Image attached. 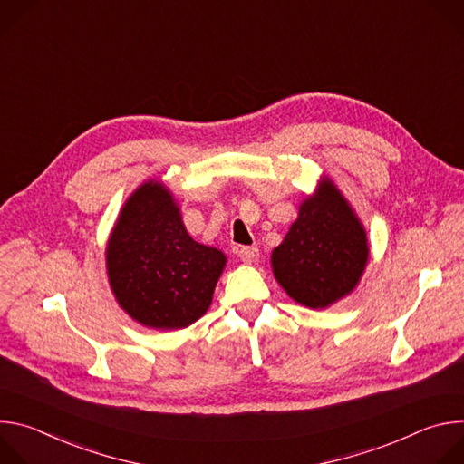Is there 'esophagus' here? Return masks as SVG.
<instances>
[{"label":"esophagus","instance_id":"obj_1","mask_svg":"<svg viewBox=\"0 0 464 464\" xmlns=\"http://www.w3.org/2000/svg\"><path fill=\"white\" fill-rule=\"evenodd\" d=\"M238 256L244 262H255L258 256V249L255 246H242V247H238Z\"/></svg>","mask_w":464,"mask_h":464}]
</instances>
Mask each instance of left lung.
Returning <instances> with one entry per match:
<instances>
[{"label":"left lung","mask_w":464,"mask_h":464,"mask_svg":"<svg viewBox=\"0 0 464 464\" xmlns=\"http://www.w3.org/2000/svg\"><path fill=\"white\" fill-rule=\"evenodd\" d=\"M369 255L362 224L333 183L299 209L272 253L274 274L286 294L308 308H324L358 285Z\"/></svg>","instance_id":"1"}]
</instances>
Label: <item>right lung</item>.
<instances>
[{"label":"right lung","mask_w":464,"mask_h":464,"mask_svg":"<svg viewBox=\"0 0 464 464\" xmlns=\"http://www.w3.org/2000/svg\"><path fill=\"white\" fill-rule=\"evenodd\" d=\"M106 262L119 304L141 324L167 330L206 314L226 256L194 242L169 190L149 181L126 202Z\"/></svg>","instance_id":"1"}]
</instances>
